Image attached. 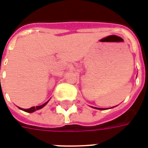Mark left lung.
<instances>
[{
    "instance_id": "left-lung-1",
    "label": "left lung",
    "mask_w": 148,
    "mask_h": 148,
    "mask_svg": "<svg viewBox=\"0 0 148 148\" xmlns=\"http://www.w3.org/2000/svg\"><path fill=\"white\" fill-rule=\"evenodd\" d=\"M93 108H94V107H93ZM95 109H100V110H102V109H101V108H95Z\"/></svg>"
}]
</instances>
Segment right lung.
Returning a JSON list of instances; mask_svg holds the SVG:
<instances>
[{"label": "right lung", "instance_id": "1", "mask_svg": "<svg viewBox=\"0 0 148 148\" xmlns=\"http://www.w3.org/2000/svg\"><path fill=\"white\" fill-rule=\"evenodd\" d=\"M49 101H47V102H45L44 104H42V106H36V107H32V108H30V109H22V108H20V109H21V110H23V111L24 112H30V113H32V112H33L36 111V110H39V109H42V108H43L44 106L48 103Z\"/></svg>", "mask_w": 148, "mask_h": 148}]
</instances>
